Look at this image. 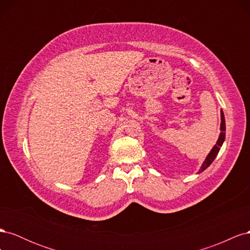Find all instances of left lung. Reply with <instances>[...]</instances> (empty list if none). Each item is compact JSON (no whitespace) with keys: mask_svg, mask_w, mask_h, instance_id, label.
<instances>
[{"mask_svg":"<svg viewBox=\"0 0 250 250\" xmlns=\"http://www.w3.org/2000/svg\"><path fill=\"white\" fill-rule=\"evenodd\" d=\"M220 129H221V132H220V135H219V139L216 143V145L213 147V149L210 150V152L208 153V155L207 156L206 161H204V163L202 164L201 168L199 170V173H201L202 171L206 170L208 166L214 162L215 157L217 156L219 150H220L222 144L225 140V120H224V115H223V111L221 110V126H220Z\"/></svg>","mask_w":250,"mask_h":250,"instance_id":"obj_1","label":"left lung"}]
</instances>
